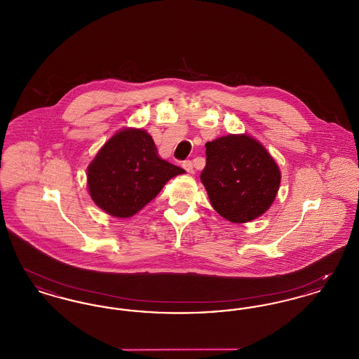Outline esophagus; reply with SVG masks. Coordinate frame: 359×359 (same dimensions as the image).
<instances>
[{
    "mask_svg": "<svg viewBox=\"0 0 359 359\" xmlns=\"http://www.w3.org/2000/svg\"><path fill=\"white\" fill-rule=\"evenodd\" d=\"M183 168H184L188 173H194V164H192L191 160H186V161L183 163Z\"/></svg>",
    "mask_w": 359,
    "mask_h": 359,
    "instance_id": "34e87169",
    "label": "esophagus"
}]
</instances>
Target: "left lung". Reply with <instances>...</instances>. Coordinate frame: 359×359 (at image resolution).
I'll use <instances>...</instances> for the list:
<instances>
[{"mask_svg":"<svg viewBox=\"0 0 359 359\" xmlns=\"http://www.w3.org/2000/svg\"><path fill=\"white\" fill-rule=\"evenodd\" d=\"M201 180L211 205L224 219L250 222L273 203L281 173L273 157L253 137L229 135L205 144Z\"/></svg>","mask_w":359,"mask_h":359,"instance_id":"obj_1","label":"left lung"}]
</instances>
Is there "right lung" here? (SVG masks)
Instances as JSON below:
<instances>
[{
  "mask_svg": "<svg viewBox=\"0 0 359 359\" xmlns=\"http://www.w3.org/2000/svg\"><path fill=\"white\" fill-rule=\"evenodd\" d=\"M184 170L163 160L154 138L142 129L117 132L87 167V187L94 203L116 218H129L157 196Z\"/></svg>",
  "mask_w": 359,
  "mask_h": 359,
  "instance_id": "right-lung-1",
  "label": "right lung"
}]
</instances>
